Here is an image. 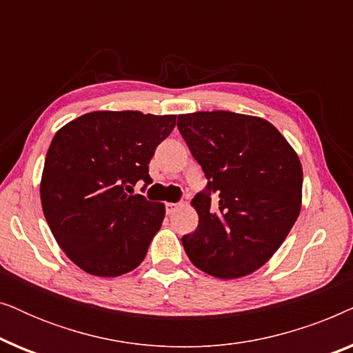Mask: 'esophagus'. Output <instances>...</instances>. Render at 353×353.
<instances>
[{
	"instance_id": "1",
	"label": "esophagus",
	"mask_w": 353,
	"mask_h": 353,
	"mask_svg": "<svg viewBox=\"0 0 353 353\" xmlns=\"http://www.w3.org/2000/svg\"><path fill=\"white\" fill-rule=\"evenodd\" d=\"M178 207H180V204H176V202H167L165 204V209H167V214L172 215L173 212H175Z\"/></svg>"
}]
</instances>
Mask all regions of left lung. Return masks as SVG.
I'll list each match as a JSON object with an SVG mask.
<instances>
[{
    "label": "left lung",
    "instance_id": "8db88e82",
    "mask_svg": "<svg viewBox=\"0 0 353 353\" xmlns=\"http://www.w3.org/2000/svg\"><path fill=\"white\" fill-rule=\"evenodd\" d=\"M178 130L209 180L191 201L199 225L181 238L188 257L220 279L254 273L272 259L301 214L297 152L272 123L254 115L183 114ZM212 192L219 194L215 206Z\"/></svg>",
    "mask_w": 353,
    "mask_h": 353
}]
</instances>
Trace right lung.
Masks as SVG:
<instances>
[{
  "label": "right lung",
  "mask_w": 353,
  "mask_h": 353,
  "mask_svg": "<svg viewBox=\"0 0 353 353\" xmlns=\"http://www.w3.org/2000/svg\"><path fill=\"white\" fill-rule=\"evenodd\" d=\"M176 115L94 110L65 123L48 149L40 197L51 233L83 272L112 278L146 257L165 205L134 194Z\"/></svg>",
  "instance_id": "1"
}]
</instances>
